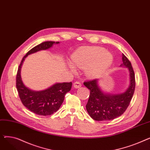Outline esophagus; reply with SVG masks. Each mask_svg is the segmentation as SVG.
I'll return each mask as SVG.
<instances>
[{
	"mask_svg": "<svg viewBox=\"0 0 150 150\" xmlns=\"http://www.w3.org/2000/svg\"><path fill=\"white\" fill-rule=\"evenodd\" d=\"M73 86H74V87L75 88L78 89V88H80L81 87V83H80L79 81H75V82L74 83Z\"/></svg>",
	"mask_w": 150,
	"mask_h": 150,
	"instance_id": "esophagus-1",
	"label": "esophagus"
}]
</instances>
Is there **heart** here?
Returning a JSON list of instances; mask_svg holds the SVG:
<instances>
[{"instance_id":"1","label":"heart","mask_w":150,"mask_h":150,"mask_svg":"<svg viewBox=\"0 0 150 150\" xmlns=\"http://www.w3.org/2000/svg\"><path fill=\"white\" fill-rule=\"evenodd\" d=\"M75 66L86 69V74L92 78H96L103 74L110 66L113 57L104 48L99 47H91L83 48L75 52L72 57ZM74 70V67L70 65Z\"/></svg>"}]
</instances>
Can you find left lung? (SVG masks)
<instances>
[{
    "label": "left lung",
    "instance_id": "obj_1",
    "mask_svg": "<svg viewBox=\"0 0 150 150\" xmlns=\"http://www.w3.org/2000/svg\"><path fill=\"white\" fill-rule=\"evenodd\" d=\"M121 66L127 67L130 76V85L125 92L116 95L103 93L97 84V79L86 81L84 85L90 90V96L86 106L91 118L96 121L113 120L122 115L129 105L136 87L135 75L131 62L123 54Z\"/></svg>",
    "mask_w": 150,
    "mask_h": 150
}]
</instances>
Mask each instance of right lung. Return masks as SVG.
<instances>
[{
	"instance_id": "add662e5",
	"label": "right lung",
	"mask_w": 150,
	"mask_h": 150,
	"mask_svg": "<svg viewBox=\"0 0 150 150\" xmlns=\"http://www.w3.org/2000/svg\"><path fill=\"white\" fill-rule=\"evenodd\" d=\"M55 43L58 44L59 42H44L29 50L20 63L16 78V88L23 106L33 113L43 116L50 115L58 111L63 103L66 93L70 91L72 83H57L44 91H33L23 84L20 74L21 69L23 61L28 54L41 50L48 49Z\"/></svg>"
}]
</instances>
